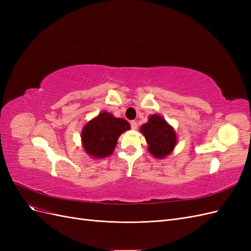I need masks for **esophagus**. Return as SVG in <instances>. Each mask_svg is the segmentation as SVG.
Returning a JSON list of instances; mask_svg holds the SVG:
<instances>
[{"label": "esophagus", "mask_w": 251, "mask_h": 251, "mask_svg": "<svg viewBox=\"0 0 251 251\" xmlns=\"http://www.w3.org/2000/svg\"><path fill=\"white\" fill-rule=\"evenodd\" d=\"M130 124H131V127L133 128V130H135V128H137V126H138V124H137V123H136V121H135V120H132Z\"/></svg>", "instance_id": "34e87169"}]
</instances>
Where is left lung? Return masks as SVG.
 <instances>
[{
	"mask_svg": "<svg viewBox=\"0 0 251 251\" xmlns=\"http://www.w3.org/2000/svg\"><path fill=\"white\" fill-rule=\"evenodd\" d=\"M140 131L149 144V151L156 158L168 156L176 146V133L161 116H150L149 123L143 125Z\"/></svg>",
	"mask_w": 251,
	"mask_h": 251,
	"instance_id": "8db88e82",
	"label": "left lung"
}]
</instances>
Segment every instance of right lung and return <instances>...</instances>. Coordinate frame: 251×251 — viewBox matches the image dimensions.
I'll return each mask as SVG.
<instances>
[{"label":"right lung","mask_w":251,"mask_h":251,"mask_svg":"<svg viewBox=\"0 0 251 251\" xmlns=\"http://www.w3.org/2000/svg\"><path fill=\"white\" fill-rule=\"evenodd\" d=\"M130 128L131 126L126 120L102 112L83 127L81 133L83 149L89 155L95 158L110 156L120 134Z\"/></svg>","instance_id":"1"}]
</instances>
